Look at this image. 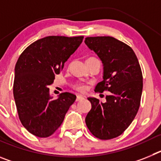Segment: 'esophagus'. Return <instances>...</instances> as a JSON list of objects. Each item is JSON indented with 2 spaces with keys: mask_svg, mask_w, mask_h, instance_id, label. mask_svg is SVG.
Masks as SVG:
<instances>
[{
  "mask_svg": "<svg viewBox=\"0 0 161 161\" xmlns=\"http://www.w3.org/2000/svg\"><path fill=\"white\" fill-rule=\"evenodd\" d=\"M83 99H84V97L80 96V95H77V97H76V102H80V101L83 100Z\"/></svg>",
  "mask_w": 161,
  "mask_h": 161,
  "instance_id": "34e87169",
  "label": "esophagus"
}]
</instances>
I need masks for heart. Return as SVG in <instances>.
<instances>
[{
    "label": "heart",
    "mask_w": 161,
    "mask_h": 161,
    "mask_svg": "<svg viewBox=\"0 0 161 161\" xmlns=\"http://www.w3.org/2000/svg\"><path fill=\"white\" fill-rule=\"evenodd\" d=\"M73 89L75 90L78 91V92H80V93H83L86 90L87 87H86V85L85 84H81V83H78L76 84V85H73Z\"/></svg>",
    "instance_id": "heart-1"
}]
</instances>
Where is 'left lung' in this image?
<instances>
[{
	"instance_id": "8db88e82",
	"label": "left lung",
	"mask_w": 161,
	"mask_h": 161,
	"mask_svg": "<svg viewBox=\"0 0 161 161\" xmlns=\"http://www.w3.org/2000/svg\"><path fill=\"white\" fill-rule=\"evenodd\" d=\"M85 44L103 64V80L95 92H110L102 103L89 97L92 108L85 118L90 132L100 139H111L125 131L137 114L143 90V75L130 47L113 37L85 38Z\"/></svg>"
}]
</instances>
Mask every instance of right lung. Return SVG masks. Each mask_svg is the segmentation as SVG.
<instances>
[{
  "mask_svg": "<svg viewBox=\"0 0 161 161\" xmlns=\"http://www.w3.org/2000/svg\"><path fill=\"white\" fill-rule=\"evenodd\" d=\"M83 36H47L24 50L15 65L14 97L18 117L30 133L47 138L59 128L76 96L63 93L53 99L49 86L76 52Z\"/></svg>",
  "mask_w": 161,
  "mask_h": 161,
  "instance_id": "add662e5",
  "label": "right lung"
}]
</instances>
